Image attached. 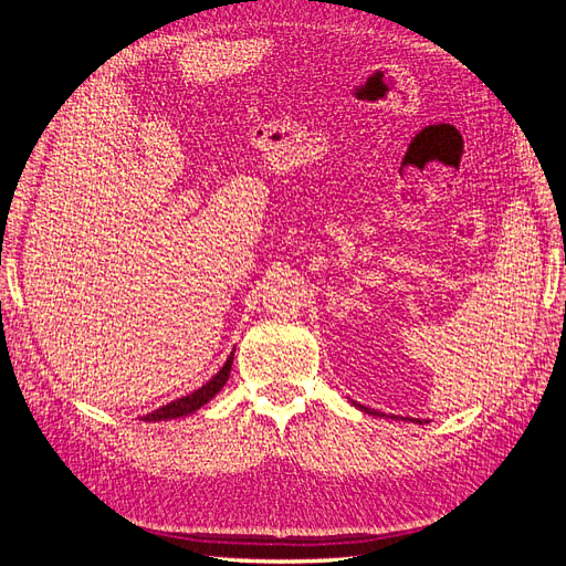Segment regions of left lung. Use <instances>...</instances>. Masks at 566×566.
<instances>
[{
	"mask_svg": "<svg viewBox=\"0 0 566 566\" xmlns=\"http://www.w3.org/2000/svg\"><path fill=\"white\" fill-rule=\"evenodd\" d=\"M358 406V403H356ZM361 410H366V413H370V416H382V413H378V410H370V408H366V406H358ZM410 422H420V420H410Z\"/></svg>",
	"mask_w": 566,
	"mask_h": 566,
	"instance_id": "left-lung-1",
	"label": "left lung"
}]
</instances>
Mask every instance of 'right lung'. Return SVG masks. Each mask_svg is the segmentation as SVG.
<instances>
[{"mask_svg": "<svg viewBox=\"0 0 566 566\" xmlns=\"http://www.w3.org/2000/svg\"><path fill=\"white\" fill-rule=\"evenodd\" d=\"M231 364H233V352L227 358V364L219 368V373L214 375L210 382H205L200 389L188 394V397H181L177 401H169L167 406H160L158 410H153V413L144 416V420L146 422H160V420H175V418H184L188 413H196L200 406L208 403L214 397V394H219V389L227 385L229 375H231Z\"/></svg>", "mask_w": 566, "mask_h": 566, "instance_id": "obj_1", "label": "right lung"}]
</instances>
